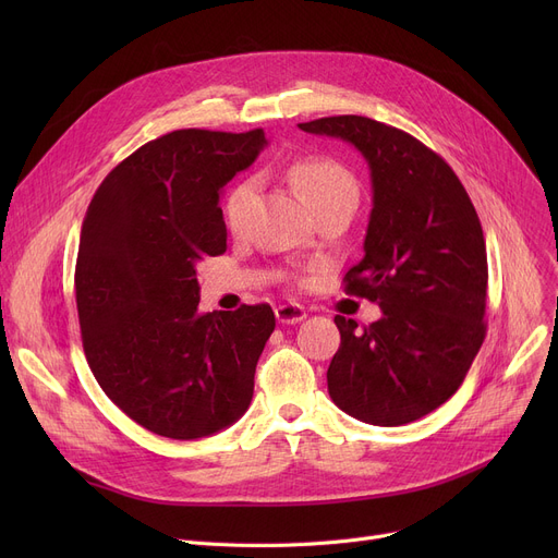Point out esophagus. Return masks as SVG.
I'll use <instances>...</instances> for the list:
<instances>
[{
  "label": "esophagus",
  "instance_id": "obj_1",
  "mask_svg": "<svg viewBox=\"0 0 558 558\" xmlns=\"http://www.w3.org/2000/svg\"><path fill=\"white\" fill-rule=\"evenodd\" d=\"M305 316V307L299 303H282L276 307V318L280 324H299Z\"/></svg>",
  "mask_w": 558,
  "mask_h": 558
}]
</instances>
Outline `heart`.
I'll list each match as a JSON object with an SVG mask.
<instances>
[{"instance_id": "b5f03b06", "label": "heart", "mask_w": 558, "mask_h": 558, "mask_svg": "<svg viewBox=\"0 0 558 558\" xmlns=\"http://www.w3.org/2000/svg\"><path fill=\"white\" fill-rule=\"evenodd\" d=\"M289 181L294 183L307 203L314 208V213H324L332 205L353 201L360 196L355 175L350 173L341 162L326 158V156H305L289 165L287 169ZM257 194V181L255 179H240L232 183L221 201V217L230 232H242L253 201Z\"/></svg>"}]
</instances>
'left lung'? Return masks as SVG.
I'll use <instances>...</instances> for the list:
<instances>
[{"label": "left lung", "instance_id": "8db88e82", "mask_svg": "<svg viewBox=\"0 0 558 558\" xmlns=\"http://www.w3.org/2000/svg\"><path fill=\"white\" fill-rule=\"evenodd\" d=\"M299 129L355 144L373 183L364 257L343 291L377 303L383 318L357 328L335 316L330 398L371 425L418 421L454 396L486 337L488 262L475 205L441 156L396 126L337 114Z\"/></svg>", "mask_w": 558, "mask_h": 558}]
</instances>
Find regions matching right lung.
I'll list each match as a JSON object with an SVG mask.
<instances>
[{"label":"right lung","instance_id":"1","mask_svg":"<svg viewBox=\"0 0 558 558\" xmlns=\"http://www.w3.org/2000/svg\"><path fill=\"white\" fill-rule=\"evenodd\" d=\"M264 144L262 129L171 131L117 165L85 213L74 271L85 360L154 434L210 436L251 404L274 310L198 314L196 264L226 253L219 192Z\"/></svg>","mask_w":558,"mask_h":558}]
</instances>
